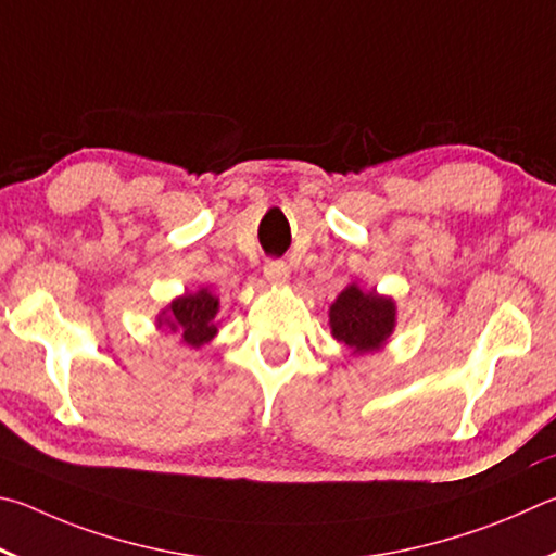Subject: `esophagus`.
<instances>
[{
	"label": "esophagus",
	"instance_id": "obj_1",
	"mask_svg": "<svg viewBox=\"0 0 556 556\" xmlns=\"http://www.w3.org/2000/svg\"><path fill=\"white\" fill-rule=\"evenodd\" d=\"M263 273H266V278L270 280L273 286H280V283H286V280H288V266H286V261H280V258L266 261Z\"/></svg>",
	"mask_w": 556,
	"mask_h": 556
}]
</instances>
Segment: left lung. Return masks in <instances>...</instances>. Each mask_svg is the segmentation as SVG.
Masks as SVG:
<instances>
[{
    "mask_svg": "<svg viewBox=\"0 0 556 556\" xmlns=\"http://www.w3.org/2000/svg\"><path fill=\"white\" fill-rule=\"evenodd\" d=\"M329 325L332 334L349 349L374 352L393 332L395 305L391 298H378L349 286L329 309Z\"/></svg>",
    "mask_w": 556,
    "mask_h": 556,
    "instance_id": "1",
    "label": "left lung"
}]
</instances>
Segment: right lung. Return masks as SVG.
<instances>
[{"mask_svg": "<svg viewBox=\"0 0 556 556\" xmlns=\"http://www.w3.org/2000/svg\"><path fill=\"white\" fill-rule=\"evenodd\" d=\"M217 307L219 300L210 295L207 290H200V293L173 300V305L163 313L165 319H159V323L168 325L170 332H180L185 344L200 346L210 342L214 332H217V325H214Z\"/></svg>", "mask_w": 556, "mask_h": 556, "instance_id": "add662e5", "label": "right lung"}]
</instances>
